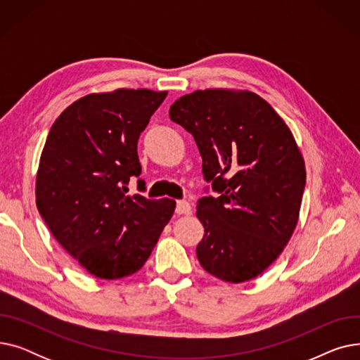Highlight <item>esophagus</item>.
Listing matches in <instances>:
<instances>
[{
  "label": "esophagus",
  "instance_id": "obj_1",
  "mask_svg": "<svg viewBox=\"0 0 360 360\" xmlns=\"http://www.w3.org/2000/svg\"><path fill=\"white\" fill-rule=\"evenodd\" d=\"M175 212L178 213V214H191V212H193V209H191V204L188 202V201H184V200H179V201H176V209H175Z\"/></svg>",
  "mask_w": 360,
  "mask_h": 360
}]
</instances>
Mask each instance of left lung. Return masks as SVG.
<instances>
[{
	"label": "left lung",
	"mask_w": 360,
	"mask_h": 360,
	"mask_svg": "<svg viewBox=\"0 0 360 360\" xmlns=\"http://www.w3.org/2000/svg\"><path fill=\"white\" fill-rule=\"evenodd\" d=\"M169 117L193 134L202 174L201 267L229 283L255 278L285 250L297 224L307 170L292 131L257 93L205 89L179 98Z\"/></svg>",
	"instance_id": "left-lung-1"
}]
</instances>
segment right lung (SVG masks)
Listing matches in <instances>:
<instances>
[{"mask_svg": "<svg viewBox=\"0 0 360 360\" xmlns=\"http://www.w3.org/2000/svg\"><path fill=\"white\" fill-rule=\"evenodd\" d=\"M167 91L118 89L71 103L52 124L36 175V205L53 238L90 274L137 273L175 212L169 198L127 195L141 174L140 134Z\"/></svg>", "mask_w": 360, "mask_h": 360, "instance_id": "1", "label": "right lung"}]
</instances>
